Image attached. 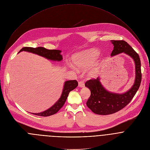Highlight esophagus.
<instances>
[{
    "instance_id": "34e87169",
    "label": "esophagus",
    "mask_w": 150,
    "mask_h": 150,
    "mask_svg": "<svg viewBox=\"0 0 150 150\" xmlns=\"http://www.w3.org/2000/svg\"><path fill=\"white\" fill-rule=\"evenodd\" d=\"M84 86H85V84H84V81H80L79 82V87H84Z\"/></svg>"
}]
</instances>
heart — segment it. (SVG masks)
Returning <instances> with one entry per match:
<instances>
[{
  "label": "heart",
  "instance_id": "1",
  "mask_svg": "<svg viewBox=\"0 0 150 150\" xmlns=\"http://www.w3.org/2000/svg\"><path fill=\"white\" fill-rule=\"evenodd\" d=\"M99 53L97 50L90 49L74 54L71 57L74 65L82 70H86L90 68L96 62ZM96 70H92L89 73L90 76L96 74Z\"/></svg>",
  "mask_w": 150,
  "mask_h": 150
}]
</instances>
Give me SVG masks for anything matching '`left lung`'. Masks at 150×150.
<instances>
[{
  "instance_id": "8db88e82",
  "label": "left lung",
  "mask_w": 150,
  "mask_h": 150,
  "mask_svg": "<svg viewBox=\"0 0 150 150\" xmlns=\"http://www.w3.org/2000/svg\"><path fill=\"white\" fill-rule=\"evenodd\" d=\"M111 42L114 46L111 56L124 53L134 60L135 77L134 83L131 88L121 94L107 90L101 84L100 77L86 82L85 86L91 91V95L86 104L93 112L99 115L111 114L125 107L135 96L141 81V62L138 54L124 40H111Z\"/></svg>"
}]
</instances>
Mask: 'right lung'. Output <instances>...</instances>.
Segmentation results:
<instances>
[{
	"label": "right lung",
	"mask_w": 150,
	"mask_h": 150,
	"mask_svg": "<svg viewBox=\"0 0 150 150\" xmlns=\"http://www.w3.org/2000/svg\"><path fill=\"white\" fill-rule=\"evenodd\" d=\"M25 51L30 53H32L42 57H45L46 59L53 60V61H58L60 62L63 60L62 55L60 54L62 51L59 50H48L45 47H38L36 48L25 47H23L19 53ZM78 86V82L76 80H69L64 82L63 86V91L60 98L56 101L54 105H53L50 108L46 110L45 111L39 112V113H32L36 115L42 116V117H47L56 114L64 104L67 98L69 96V93L76 88Z\"/></svg>",
	"instance_id": "add662e5"
}]
</instances>
